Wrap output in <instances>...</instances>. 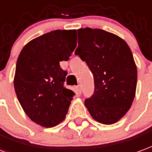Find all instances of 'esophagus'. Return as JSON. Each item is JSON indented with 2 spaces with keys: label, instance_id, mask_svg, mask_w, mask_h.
<instances>
[{
  "label": "esophagus",
  "instance_id": "esophagus-1",
  "mask_svg": "<svg viewBox=\"0 0 152 152\" xmlns=\"http://www.w3.org/2000/svg\"><path fill=\"white\" fill-rule=\"evenodd\" d=\"M76 89H77V91H78L79 94H80V93H81V85H77V86H76Z\"/></svg>",
  "mask_w": 152,
  "mask_h": 152
}]
</instances>
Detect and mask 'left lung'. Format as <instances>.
Returning <instances> with one entry per match:
<instances>
[{"label": "left lung", "mask_w": 152, "mask_h": 152, "mask_svg": "<svg viewBox=\"0 0 152 152\" xmlns=\"http://www.w3.org/2000/svg\"><path fill=\"white\" fill-rule=\"evenodd\" d=\"M75 54L94 76V93L85 104L102 124L118 122L130 110L135 96L137 67L125 40L101 29L82 28Z\"/></svg>", "instance_id": "8db88e82"}]
</instances>
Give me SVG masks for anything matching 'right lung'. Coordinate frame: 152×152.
I'll list each match as a JSON object with an SVG mask.
<instances>
[{
  "instance_id": "right-lung-1",
  "label": "right lung",
  "mask_w": 152,
  "mask_h": 152,
  "mask_svg": "<svg viewBox=\"0 0 152 152\" xmlns=\"http://www.w3.org/2000/svg\"><path fill=\"white\" fill-rule=\"evenodd\" d=\"M76 30H56L32 39L17 60L14 89L23 110L42 127L56 126L65 118L73 91L64 86L67 72L59 62L69 59L76 46Z\"/></svg>"
}]
</instances>
